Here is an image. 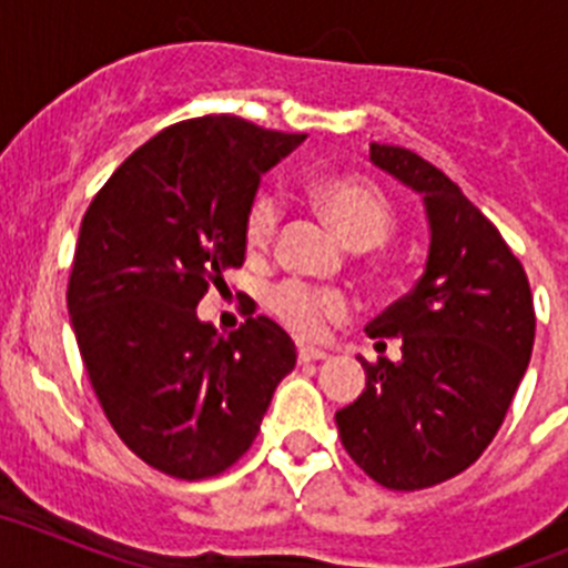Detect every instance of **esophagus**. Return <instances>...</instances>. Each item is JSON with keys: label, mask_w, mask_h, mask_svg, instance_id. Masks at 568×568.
Wrapping results in <instances>:
<instances>
[{"label": "esophagus", "mask_w": 568, "mask_h": 568, "mask_svg": "<svg viewBox=\"0 0 568 568\" xmlns=\"http://www.w3.org/2000/svg\"><path fill=\"white\" fill-rule=\"evenodd\" d=\"M327 358V349H318V346H298V364H310V361H324Z\"/></svg>", "instance_id": "esophagus-1"}]
</instances>
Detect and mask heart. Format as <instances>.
Segmentation results:
<instances>
[{"mask_svg":"<svg viewBox=\"0 0 568 568\" xmlns=\"http://www.w3.org/2000/svg\"><path fill=\"white\" fill-rule=\"evenodd\" d=\"M310 199L349 250L381 247L395 230V210L375 184L355 175H329L310 187ZM281 224V204L273 193H258L244 219V247L250 255L273 247ZM270 310L298 335H318L324 324L346 313V298L333 290H313L284 281L270 293Z\"/></svg>","mask_w":568,"mask_h":568,"instance_id":"obj_1","label":"heart"}]
</instances>
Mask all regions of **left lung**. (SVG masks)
<instances>
[{"instance_id": "left-lung-1", "label": "left lung", "mask_w": 568, "mask_h": 568, "mask_svg": "<svg viewBox=\"0 0 568 568\" xmlns=\"http://www.w3.org/2000/svg\"><path fill=\"white\" fill-rule=\"evenodd\" d=\"M369 162L424 195L426 270L413 293L369 321L400 358H361L366 389L335 413L349 458L386 489L455 478L484 455L518 393L535 344L524 264L458 184L418 153L369 144Z\"/></svg>"}]
</instances>
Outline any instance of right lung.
I'll list each match as a JSON object with an SVG mask.
<instances>
[{"instance_id": "obj_1", "label": "right lung", "mask_w": 568, "mask_h": 568, "mask_svg": "<svg viewBox=\"0 0 568 568\" xmlns=\"http://www.w3.org/2000/svg\"><path fill=\"white\" fill-rule=\"evenodd\" d=\"M307 135L202 115L130 153L90 202L68 281L70 324L115 435L182 480L222 475L253 446L295 344L250 315L199 321L210 287L244 264L261 175Z\"/></svg>"}]
</instances>
